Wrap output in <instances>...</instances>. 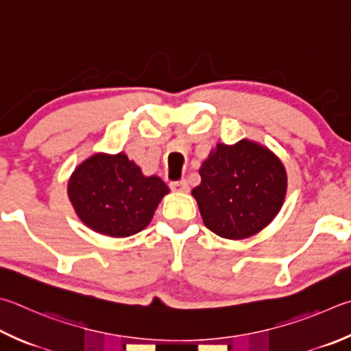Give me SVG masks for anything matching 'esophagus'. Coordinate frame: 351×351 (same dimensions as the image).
Segmentation results:
<instances>
[{
	"label": "esophagus",
	"instance_id": "1",
	"mask_svg": "<svg viewBox=\"0 0 351 351\" xmlns=\"http://www.w3.org/2000/svg\"><path fill=\"white\" fill-rule=\"evenodd\" d=\"M170 189L173 190V192H189V182L186 180L171 181L170 182Z\"/></svg>",
	"mask_w": 351,
	"mask_h": 351
}]
</instances>
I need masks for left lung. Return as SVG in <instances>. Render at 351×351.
<instances>
[{
	"label": "left lung",
	"mask_w": 351,
	"mask_h": 351,
	"mask_svg": "<svg viewBox=\"0 0 351 351\" xmlns=\"http://www.w3.org/2000/svg\"><path fill=\"white\" fill-rule=\"evenodd\" d=\"M192 190L208 230L227 239H244L275 219L287 193V173L264 145L241 139L216 144L199 169Z\"/></svg>",
	"instance_id": "left-lung-1"
}]
</instances>
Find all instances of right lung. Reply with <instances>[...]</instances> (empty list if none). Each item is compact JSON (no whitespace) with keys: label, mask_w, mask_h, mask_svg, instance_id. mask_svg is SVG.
Masks as SVG:
<instances>
[{"label":"right lung","mask_w":351,"mask_h":351,"mask_svg":"<svg viewBox=\"0 0 351 351\" xmlns=\"http://www.w3.org/2000/svg\"><path fill=\"white\" fill-rule=\"evenodd\" d=\"M169 187L144 176L127 155L95 154L70 176L67 195L84 224L112 238L132 237L150 224Z\"/></svg>","instance_id":"1"}]
</instances>
